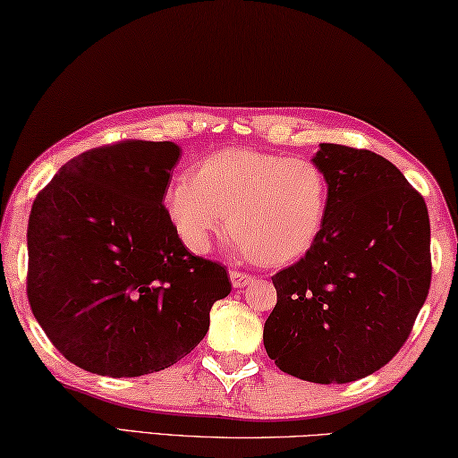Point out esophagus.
Here are the masks:
<instances>
[{
	"label": "esophagus",
	"instance_id": "obj_1",
	"mask_svg": "<svg viewBox=\"0 0 458 458\" xmlns=\"http://www.w3.org/2000/svg\"><path fill=\"white\" fill-rule=\"evenodd\" d=\"M252 279H255L252 275H246V273H241V271H230V281H232V285H234V287L250 285Z\"/></svg>",
	"mask_w": 458,
	"mask_h": 458
}]
</instances>
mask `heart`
<instances>
[{
    "instance_id": "1",
    "label": "heart",
    "mask_w": 458,
    "mask_h": 458,
    "mask_svg": "<svg viewBox=\"0 0 458 458\" xmlns=\"http://www.w3.org/2000/svg\"><path fill=\"white\" fill-rule=\"evenodd\" d=\"M328 185L310 158L226 148L166 187L165 212L179 241L206 252L228 224L246 259L279 267L311 249L324 226Z\"/></svg>"
}]
</instances>
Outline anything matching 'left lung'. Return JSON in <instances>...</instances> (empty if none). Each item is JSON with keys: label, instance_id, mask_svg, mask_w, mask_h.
<instances>
[{"label": "left lung", "instance_id": "left-lung-1", "mask_svg": "<svg viewBox=\"0 0 458 458\" xmlns=\"http://www.w3.org/2000/svg\"><path fill=\"white\" fill-rule=\"evenodd\" d=\"M328 185L320 236L273 275L267 354L297 379L351 383L379 371L408 340L430 289L428 208L403 173L371 150L320 144Z\"/></svg>", "mask_w": 458, "mask_h": 458}]
</instances>
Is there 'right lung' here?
<instances>
[{"mask_svg":"<svg viewBox=\"0 0 458 458\" xmlns=\"http://www.w3.org/2000/svg\"><path fill=\"white\" fill-rule=\"evenodd\" d=\"M175 142L124 140L64 163L32 203L28 300L64 359L107 377L163 371L198 346L226 268L193 257L163 199Z\"/></svg>","mask_w":458,"mask_h":458,"instance_id":"obj_1","label":"right lung"}]
</instances>
